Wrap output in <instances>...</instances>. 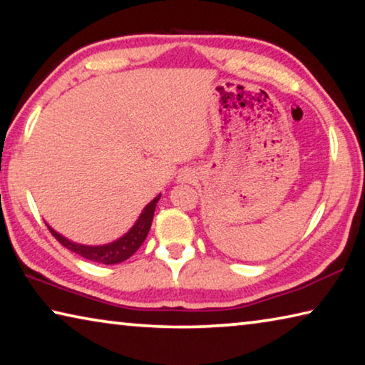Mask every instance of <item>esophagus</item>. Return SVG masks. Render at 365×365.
I'll return each instance as SVG.
<instances>
[{"instance_id": "34e87169", "label": "esophagus", "mask_w": 365, "mask_h": 365, "mask_svg": "<svg viewBox=\"0 0 365 365\" xmlns=\"http://www.w3.org/2000/svg\"><path fill=\"white\" fill-rule=\"evenodd\" d=\"M180 177H182V182L187 180V174H183V175H180Z\"/></svg>"}]
</instances>
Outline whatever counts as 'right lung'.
Instances as JSON below:
<instances>
[{
	"instance_id": "obj_1",
	"label": "right lung",
	"mask_w": 365,
	"mask_h": 365,
	"mask_svg": "<svg viewBox=\"0 0 365 365\" xmlns=\"http://www.w3.org/2000/svg\"><path fill=\"white\" fill-rule=\"evenodd\" d=\"M159 197H160V195L154 197L150 205L143 209V212H141V215L138 217L137 224H135L130 230L123 235L122 238L117 240V242H113L109 245H103V246L78 245V243L71 242V240L64 238L63 235H59L58 232H54L49 225H48V230L51 232L53 237L56 238L61 245L66 246L67 250H71L76 252V255L88 259V261L106 264V265L119 264V262L127 261V259L132 255H135L140 246L143 245L146 235L151 228L153 217H154V209H156Z\"/></svg>"
}]
</instances>
